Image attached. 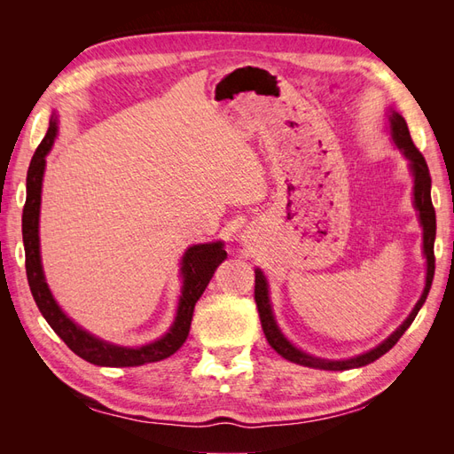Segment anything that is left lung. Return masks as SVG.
<instances>
[{
	"label": "left lung",
	"instance_id": "left-lung-1",
	"mask_svg": "<svg viewBox=\"0 0 454 454\" xmlns=\"http://www.w3.org/2000/svg\"><path fill=\"white\" fill-rule=\"evenodd\" d=\"M388 129L392 134L394 145L400 149L402 155L409 160V170H411V174H413V206L419 212V222L422 227V254L426 257V284H424L422 295L417 301L415 309L411 310V314L403 320V324L397 327L388 339H384L379 347L371 348L364 354L354 356V358H348V360H325V358H318V356H312V354H307L305 350L297 348L294 342L282 333V329H280L277 318H274V312H272L267 277L263 274V270L255 269V303H257V310H259L261 327H263V333L269 340V345L277 350L282 358L290 360L294 364L312 367V369H324V371H347V369H354V367H364L371 362L379 360L382 354H387L395 345V342L400 340V337L407 332V327L413 324L415 316L419 314L426 297H428V294H430L434 270H435V257H434L435 210H434L432 197H430V189H432L430 170H428V164H426L422 153L415 147L413 140H411L405 119L392 107L388 112Z\"/></svg>",
	"mask_w": 454,
	"mask_h": 454
}]
</instances>
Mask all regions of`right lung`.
I'll use <instances>...</instances> for the list:
<instances>
[{
  "label": "right lung",
  "instance_id": "right-lung-1",
  "mask_svg": "<svg viewBox=\"0 0 454 454\" xmlns=\"http://www.w3.org/2000/svg\"><path fill=\"white\" fill-rule=\"evenodd\" d=\"M59 132V115L52 114L49 121V130L45 138L37 145L32 157L28 176H26V204L22 210V240L26 254V274L39 312L43 314L47 324L54 329L70 350H74L79 358H83L100 367H136L151 362H160L168 358L185 342L189 335L191 320L197 301L204 294L206 286L212 280L215 269L227 259V252L222 240L193 244L189 246L182 257L180 278L182 294L177 299V309L174 322L168 332L160 339L147 342L142 347H122L115 342L104 340L89 333L87 329L75 324L67 316L57 299L52 297L49 284L45 280L43 265H41V246H39V212H41V187H43V174L47 155L52 149Z\"/></svg>",
  "mask_w": 454,
  "mask_h": 454
}]
</instances>
